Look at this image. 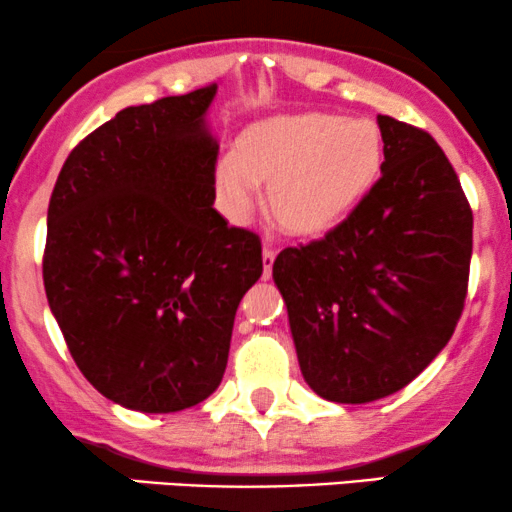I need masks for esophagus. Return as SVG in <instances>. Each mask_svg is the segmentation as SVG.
Wrapping results in <instances>:
<instances>
[{
	"instance_id": "esophagus-1",
	"label": "esophagus",
	"mask_w": 512,
	"mask_h": 512,
	"mask_svg": "<svg viewBox=\"0 0 512 512\" xmlns=\"http://www.w3.org/2000/svg\"><path fill=\"white\" fill-rule=\"evenodd\" d=\"M275 256H277L275 249L263 247V277L265 279L270 277V270H272V263H275Z\"/></svg>"
}]
</instances>
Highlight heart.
<instances>
[{
    "label": "heart",
    "mask_w": 512,
    "mask_h": 512,
    "mask_svg": "<svg viewBox=\"0 0 512 512\" xmlns=\"http://www.w3.org/2000/svg\"><path fill=\"white\" fill-rule=\"evenodd\" d=\"M384 142L377 123L326 111L263 118L244 128L214 165L216 200L247 223L268 184L277 221L293 235H321L345 221L380 179Z\"/></svg>",
    "instance_id": "1"
}]
</instances>
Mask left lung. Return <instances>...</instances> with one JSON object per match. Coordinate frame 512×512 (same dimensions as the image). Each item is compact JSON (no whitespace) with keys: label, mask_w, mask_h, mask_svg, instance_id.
<instances>
[{"label":"left lung","mask_w":512,"mask_h":512,"mask_svg":"<svg viewBox=\"0 0 512 512\" xmlns=\"http://www.w3.org/2000/svg\"><path fill=\"white\" fill-rule=\"evenodd\" d=\"M382 177L340 226L272 263L300 373L333 403L410 384L464 310L473 212L429 132L377 116Z\"/></svg>","instance_id":"1"}]
</instances>
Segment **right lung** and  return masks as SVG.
Wrapping results in <instances>:
<instances>
[{
	"label": "right lung",
	"mask_w": 512,
	"mask_h": 512,
	"mask_svg": "<svg viewBox=\"0 0 512 512\" xmlns=\"http://www.w3.org/2000/svg\"><path fill=\"white\" fill-rule=\"evenodd\" d=\"M216 83L128 107L83 139L48 205V307L86 380L139 412H177L223 380L261 240L214 209Z\"/></svg>",
	"instance_id": "obj_1"
}]
</instances>
